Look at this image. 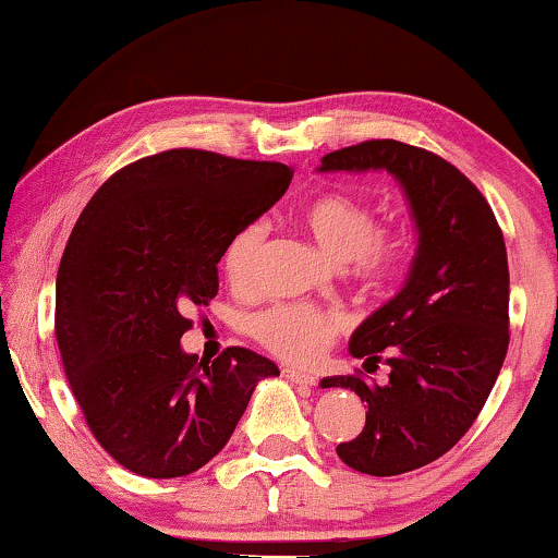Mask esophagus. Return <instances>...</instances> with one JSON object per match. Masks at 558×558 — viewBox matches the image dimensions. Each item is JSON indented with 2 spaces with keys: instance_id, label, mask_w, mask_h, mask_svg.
<instances>
[{
  "instance_id": "esophagus-1",
  "label": "esophagus",
  "mask_w": 558,
  "mask_h": 558,
  "mask_svg": "<svg viewBox=\"0 0 558 558\" xmlns=\"http://www.w3.org/2000/svg\"><path fill=\"white\" fill-rule=\"evenodd\" d=\"M281 373H284V378L292 380V384H300V386H315L317 384V378L312 376V373H304L300 368H284Z\"/></svg>"
}]
</instances>
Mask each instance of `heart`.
Instances as JSON below:
<instances>
[{"label":"heart","instance_id":"heart-1","mask_svg":"<svg viewBox=\"0 0 558 558\" xmlns=\"http://www.w3.org/2000/svg\"><path fill=\"white\" fill-rule=\"evenodd\" d=\"M300 220L332 262L345 264V274L363 289H380L407 269L411 233L403 226L378 228V213L365 197L325 193L304 205ZM266 235L264 220L241 226L223 248V271L235 289L256 281ZM340 317L312 304H271L251 317L248 330L258 345L281 361L312 363L340 335Z\"/></svg>","mask_w":558,"mask_h":558}]
</instances>
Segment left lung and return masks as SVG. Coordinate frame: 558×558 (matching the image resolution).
<instances>
[{"instance_id":"8db88e82","label":"left lung","mask_w":558,"mask_h":558,"mask_svg":"<svg viewBox=\"0 0 558 558\" xmlns=\"http://www.w3.org/2000/svg\"><path fill=\"white\" fill-rule=\"evenodd\" d=\"M330 170H388L407 190L418 248L407 287L365 319L350 353L386 363V386L363 371L332 376L368 407L338 457L365 475L424 468L460 441L490 396L508 353V254L485 195L447 159L396 140H368L323 157Z\"/></svg>"}]
</instances>
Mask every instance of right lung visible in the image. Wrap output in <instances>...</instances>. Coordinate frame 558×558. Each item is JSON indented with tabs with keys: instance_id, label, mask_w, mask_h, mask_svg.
Here are the masks:
<instances>
[{
	"instance_id": "add662e5",
	"label": "right lung",
	"mask_w": 558,
	"mask_h": 558,
	"mask_svg": "<svg viewBox=\"0 0 558 558\" xmlns=\"http://www.w3.org/2000/svg\"><path fill=\"white\" fill-rule=\"evenodd\" d=\"M294 170L205 149L121 167L83 208L60 258L56 338L90 434L121 468L182 477L208 464L279 376L269 357L226 348L197 363L180 338L218 294V262L241 226L287 193Z\"/></svg>"
}]
</instances>
